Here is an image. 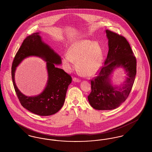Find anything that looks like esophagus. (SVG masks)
<instances>
[{
	"label": "esophagus",
	"mask_w": 152,
	"mask_h": 152,
	"mask_svg": "<svg viewBox=\"0 0 152 152\" xmlns=\"http://www.w3.org/2000/svg\"><path fill=\"white\" fill-rule=\"evenodd\" d=\"M73 81L74 82H76V83H80V80L79 79L76 78V77H74V78L73 79Z\"/></svg>",
	"instance_id": "1"
}]
</instances>
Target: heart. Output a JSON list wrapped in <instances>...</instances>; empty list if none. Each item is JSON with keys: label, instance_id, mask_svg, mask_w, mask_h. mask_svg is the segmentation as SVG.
I'll return each instance as SVG.
<instances>
[{"label": "heart", "instance_id": "1", "mask_svg": "<svg viewBox=\"0 0 152 152\" xmlns=\"http://www.w3.org/2000/svg\"><path fill=\"white\" fill-rule=\"evenodd\" d=\"M103 55L100 44L89 40H81L72 44L68 55L62 58V63L67 72H71L76 67L81 74L91 77L101 68Z\"/></svg>", "mask_w": 152, "mask_h": 152}]
</instances>
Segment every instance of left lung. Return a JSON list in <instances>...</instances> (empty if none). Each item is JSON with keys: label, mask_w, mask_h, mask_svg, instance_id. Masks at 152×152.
<instances>
[{"label": "left lung", "mask_w": 152, "mask_h": 152, "mask_svg": "<svg viewBox=\"0 0 152 152\" xmlns=\"http://www.w3.org/2000/svg\"><path fill=\"white\" fill-rule=\"evenodd\" d=\"M108 39L109 51L104 65L97 76L91 80V94L88 100L97 110L118 108L130 94L136 75V58L130 44L124 36L105 30ZM117 67H122L127 76L123 85L113 86L110 77Z\"/></svg>", "instance_id": "left-lung-1"}]
</instances>
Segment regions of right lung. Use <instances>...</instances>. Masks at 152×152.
<instances>
[{"label": "right lung", "mask_w": 152, "mask_h": 152, "mask_svg": "<svg viewBox=\"0 0 152 152\" xmlns=\"http://www.w3.org/2000/svg\"><path fill=\"white\" fill-rule=\"evenodd\" d=\"M39 32L27 36L16 53L11 69L15 91L22 106L39 116L52 115L61 108L67 89L71 83V76L55 65L61 64V57L42 40ZM37 56L46 61L48 80L44 91L37 96H27L18 90L14 82L16 67L26 58Z\"/></svg>", "instance_id": "1"}]
</instances>
